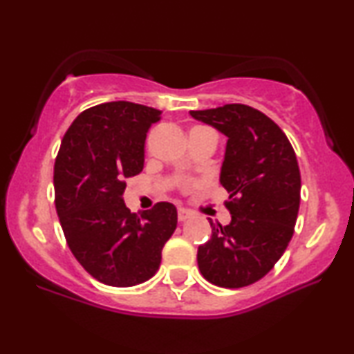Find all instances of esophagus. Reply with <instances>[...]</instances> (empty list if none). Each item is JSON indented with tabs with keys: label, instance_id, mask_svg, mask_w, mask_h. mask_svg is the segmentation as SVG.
<instances>
[{
	"label": "esophagus",
	"instance_id": "esophagus-1",
	"mask_svg": "<svg viewBox=\"0 0 354 354\" xmlns=\"http://www.w3.org/2000/svg\"><path fill=\"white\" fill-rule=\"evenodd\" d=\"M193 214L188 209H185V207H178V211H177V217H178V221L180 222H183V221H187V219H190Z\"/></svg>",
	"mask_w": 354,
	"mask_h": 354
}]
</instances>
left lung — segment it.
Masks as SVG:
<instances>
[{
    "instance_id": "obj_1",
    "label": "left lung",
    "mask_w": 354,
    "mask_h": 354,
    "mask_svg": "<svg viewBox=\"0 0 354 354\" xmlns=\"http://www.w3.org/2000/svg\"><path fill=\"white\" fill-rule=\"evenodd\" d=\"M190 115L227 137L219 180L232 216L225 227L209 221L212 235L198 248V268L217 287H246L274 268L293 236L301 192L297 154L282 129L251 106Z\"/></svg>"
}]
</instances>
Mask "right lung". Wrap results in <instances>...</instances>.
<instances>
[{
    "label": "right lung",
    "instance_id": "add662e5",
    "mask_svg": "<svg viewBox=\"0 0 354 354\" xmlns=\"http://www.w3.org/2000/svg\"><path fill=\"white\" fill-rule=\"evenodd\" d=\"M161 111L111 101L84 111L55 162L56 211L67 245L86 272L111 287H133L158 272L177 227L172 203L129 211L125 180L143 171L145 140Z\"/></svg>",
    "mask_w": 354,
    "mask_h": 354
}]
</instances>
